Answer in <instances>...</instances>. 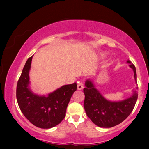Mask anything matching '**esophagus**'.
<instances>
[{"label":"esophagus","mask_w":149,"mask_h":149,"mask_svg":"<svg viewBox=\"0 0 149 149\" xmlns=\"http://www.w3.org/2000/svg\"><path fill=\"white\" fill-rule=\"evenodd\" d=\"M83 87H84V85H83V83L81 82V81L79 82L78 85H77V89H79V90H81V89H83Z\"/></svg>","instance_id":"esophagus-1"}]
</instances>
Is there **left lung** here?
I'll return each instance as SVG.
<instances>
[{"label": "left lung", "mask_w": 149, "mask_h": 149, "mask_svg": "<svg viewBox=\"0 0 149 149\" xmlns=\"http://www.w3.org/2000/svg\"><path fill=\"white\" fill-rule=\"evenodd\" d=\"M127 62L133 69L134 79L137 83L136 67L130 60ZM133 91V95L129 98L119 102H111L101 95L90 80H87L83 89L85 113L91 121L99 127H114L123 122L133 111L138 99L137 91Z\"/></svg>", "instance_id": "obj_1"}]
</instances>
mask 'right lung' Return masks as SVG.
Returning a JSON list of instances; mask_svg holds the SVG:
<instances>
[{
    "instance_id": "right-lung-1",
    "label": "right lung",
    "mask_w": 149,
    "mask_h": 149,
    "mask_svg": "<svg viewBox=\"0 0 149 149\" xmlns=\"http://www.w3.org/2000/svg\"><path fill=\"white\" fill-rule=\"evenodd\" d=\"M32 56L26 61L17 81L16 97L22 113L30 123L42 129L54 127L61 123L66 115V108L76 83L66 85L49 93L47 97L34 94L29 88V70Z\"/></svg>"
}]
</instances>
